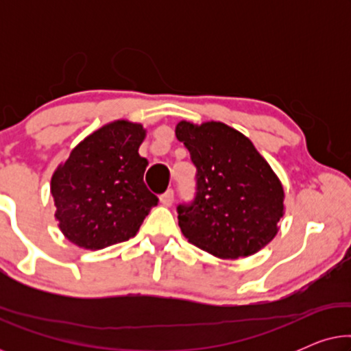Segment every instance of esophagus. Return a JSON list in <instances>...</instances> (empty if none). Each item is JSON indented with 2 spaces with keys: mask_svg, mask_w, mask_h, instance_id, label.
<instances>
[{
  "mask_svg": "<svg viewBox=\"0 0 351 351\" xmlns=\"http://www.w3.org/2000/svg\"><path fill=\"white\" fill-rule=\"evenodd\" d=\"M160 201L162 206H167V208H169V206H172V203H174V191L167 190L166 193H162L160 196Z\"/></svg>",
  "mask_w": 351,
  "mask_h": 351,
  "instance_id": "34e87169",
  "label": "esophagus"
}]
</instances>
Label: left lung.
<instances>
[{
  "label": "left lung",
  "instance_id": "8db88e82",
  "mask_svg": "<svg viewBox=\"0 0 351 351\" xmlns=\"http://www.w3.org/2000/svg\"><path fill=\"white\" fill-rule=\"evenodd\" d=\"M176 136L196 167L195 198L177 206L184 237L220 258L246 257L267 246L285 213V191L252 142L215 121H180Z\"/></svg>",
  "mask_w": 351,
  "mask_h": 351
}]
</instances>
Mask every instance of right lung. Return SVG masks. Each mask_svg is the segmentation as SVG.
Wrapping results in <instances>:
<instances>
[{
    "label": "right lung",
    "instance_id": "1",
    "mask_svg": "<svg viewBox=\"0 0 351 351\" xmlns=\"http://www.w3.org/2000/svg\"><path fill=\"white\" fill-rule=\"evenodd\" d=\"M142 124L114 121L71 150L51 179L56 219L66 239L104 249L136 237L158 198L145 186L148 161L138 155Z\"/></svg>",
    "mask_w": 351,
    "mask_h": 351
}]
</instances>
